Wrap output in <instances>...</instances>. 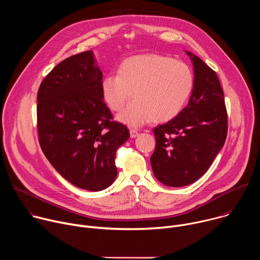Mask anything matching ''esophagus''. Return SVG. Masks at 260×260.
I'll list each match as a JSON object with an SVG mask.
<instances>
[{
  "mask_svg": "<svg viewBox=\"0 0 260 260\" xmlns=\"http://www.w3.org/2000/svg\"><path fill=\"white\" fill-rule=\"evenodd\" d=\"M129 134H131V138H137L139 136V132L137 129H134V128H131Z\"/></svg>",
  "mask_w": 260,
  "mask_h": 260,
  "instance_id": "34e87169",
  "label": "esophagus"
}]
</instances>
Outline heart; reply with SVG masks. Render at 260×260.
I'll list each match as a JSON object with an SVG mask.
<instances>
[{
	"mask_svg": "<svg viewBox=\"0 0 260 260\" xmlns=\"http://www.w3.org/2000/svg\"><path fill=\"white\" fill-rule=\"evenodd\" d=\"M194 86L191 68L181 60L159 54H145L124 59L118 73H109L101 83L105 102L120 111L132 96L135 100L117 116L137 127L148 119L165 122L178 116L187 104Z\"/></svg>",
	"mask_w": 260,
	"mask_h": 260,
	"instance_id": "obj_1",
	"label": "heart"
}]
</instances>
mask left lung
Returning a JSON list of instances; mask_svg holds the SVG:
<instances>
[{
  "mask_svg": "<svg viewBox=\"0 0 260 260\" xmlns=\"http://www.w3.org/2000/svg\"><path fill=\"white\" fill-rule=\"evenodd\" d=\"M194 69L188 105L169 122L153 129L155 150L150 157L156 179L182 187L199 180L223 147L228 136L224 93L217 74L200 57L186 51Z\"/></svg>",
  "mask_w": 260,
  "mask_h": 260,
  "instance_id": "8db88e82",
  "label": "left lung"
}]
</instances>
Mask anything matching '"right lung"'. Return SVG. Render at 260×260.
Segmentation results:
<instances>
[{
	"label": "right lung",
	"mask_w": 260,
	"mask_h": 260,
	"mask_svg": "<svg viewBox=\"0 0 260 260\" xmlns=\"http://www.w3.org/2000/svg\"><path fill=\"white\" fill-rule=\"evenodd\" d=\"M102 79L92 51H84L54 67L37 94V127L44 155L66 180L90 191L114 182L116 150L129 138L125 125L112 121Z\"/></svg>",
	"instance_id": "right-lung-1"
}]
</instances>
